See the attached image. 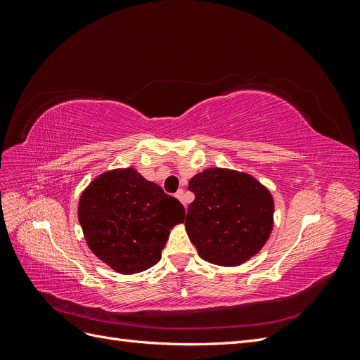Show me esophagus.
I'll return each instance as SVG.
<instances>
[{
	"label": "esophagus",
	"mask_w": 360,
	"mask_h": 360,
	"mask_svg": "<svg viewBox=\"0 0 360 360\" xmlns=\"http://www.w3.org/2000/svg\"><path fill=\"white\" fill-rule=\"evenodd\" d=\"M176 198H177L179 201H181V202H183V198H184V193H183V189H180V191H177V192H176Z\"/></svg>",
	"instance_id": "obj_1"
}]
</instances>
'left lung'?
<instances>
[{
    "instance_id": "1",
    "label": "left lung",
    "mask_w": 360,
    "mask_h": 360,
    "mask_svg": "<svg viewBox=\"0 0 360 360\" xmlns=\"http://www.w3.org/2000/svg\"><path fill=\"white\" fill-rule=\"evenodd\" d=\"M195 200L186 226L198 255L217 266H240L257 255L274 230L270 191L246 172L209 168L189 180Z\"/></svg>"
}]
</instances>
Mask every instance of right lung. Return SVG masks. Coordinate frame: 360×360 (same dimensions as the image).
<instances>
[{
	"mask_svg": "<svg viewBox=\"0 0 360 360\" xmlns=\"http://www.w3.org/2000/svg\"><path fill=\"white\" fill-rule=\"evenodd\" d=\"M78 219L91 252L117 274L134 275L159 263L184 207L135 168H117L84 189Z\"/></svg>",
	"mask_w": 360,
	"mask_h": 360,
	"instance_id": "1",
	"label": "right lung"
}]
</instances>
